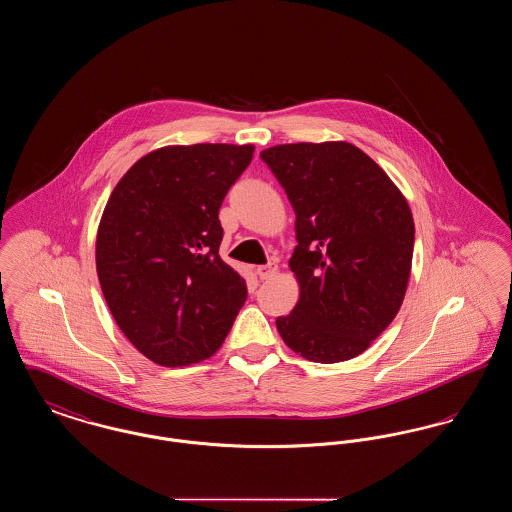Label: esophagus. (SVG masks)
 Masks as SVG:
<instances>
[{
	"instance_id": "34e87169",
	"label": "esophagus",
	"mask_w": 512,
	"mask_h": 512,
	"mask_svg": "<svg viewBox=\"0 0 512 512\" xmlns=\"http://www.w3.org/2000/svg\"><path fill=\"white\" fill-rule=\"evenodd\" d=\"M276 263H268V265H261V267L255 268V272H257V276L261 278V280H268V278H272V274L276 272Z\"/></svg>"
}]
</instances>
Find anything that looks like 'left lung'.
<instances>
[{"instance_id":"obj_1","label":"left lung","mask_w":512,"mask_h":512,"mask_svg":"<svg viewBox=\"0 0 512 512\" xmlns=\"http://www.w3.org/2000/svg\"><path fill=\"white\" fill-rule=\"evenodd\" d=\"M295 211L290 268L301 295L276 328L301 357L361 355L397 315L413 263L407 199L359 147L284 144L261 151Z\"/></svg>"}]
</instances>
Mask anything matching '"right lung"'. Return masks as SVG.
<instances>
[{
  "mask_svg": "<svg viewBox=\"0 0 512 512\" xmlns=\"http://www.w3.org/2000/svg\"><path fill=\"white\" fill-rule=\"evenodd\" d=\"M253 146L157 149L121 178L99 222L101 292L147 359L188 366L217 353L247 297L219 255V211Z\"/></svg>",
  "mask_w": 512,
  "mask_h": 512,
  "instance_id": "add662e5",
  "label": "right lung"
}]
</instances>
